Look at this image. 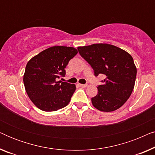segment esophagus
I'll use <instances>...</instances> for the list:
<instances>
[{
    "instance_id": "obj_1",
    "label": "esophagus",
    "mask_w": 155,
    "mask_h": 155,
    "mask_svg": "<svg viewBox=\"0 0 155 155\" xmlns=\"http://www.w3.org/2000/svg\"><path fill=\"white\" fill-rule=\"evenodd\" d=\"M78 86L80 87H86L87 85L86 84H78Z\"/></svg>"
}]
</instances>
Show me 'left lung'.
<instances>
[{"label":"left lung","instance_id":"obj_1","mask_svg":"<svg viewBox=\"0 0 155 155\" xmlns=\"http://www.w3.org/2000/svg\"><path fill=\"white\" fill-rule=\"evenodd\" d=\"M80 56L92 68L94 75H104L98 94L92 98L99 111L110 112L119 109L130 97L134 88L137 69L128 52L107 44H94L78 48Z\"/></svg>","mask_w":155,"mask_h":155}]
</instances>
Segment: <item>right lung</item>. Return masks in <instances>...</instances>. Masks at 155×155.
<instances>
[{"label":"right lung","mask_w":155,"mask_h":155,"mask_svg":"<svg viewBox=\"0 0 155 155\" xmlns=\"http://www.w3.org/2000/svg\"><path fill=\"white\" fill-rule=\"evenodd\" d=\"M77 54V49L73 47L53 46L27 63L23 78L25 90L39 109L54 111L68 104L75 85L57 80L65 77V68Z\"/></svg>","instance_id":"right-lung-1"}]
</instances>
